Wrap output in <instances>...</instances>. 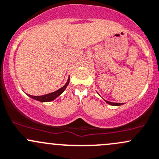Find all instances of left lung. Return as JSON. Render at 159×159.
Instances as JSON below:
<instances>
[{"label": "left lung", "instance_id": "1", "mask_svg": "<svg viewBox=\"0 0 159 159\" xmlns=\"http://www.w3.org/2000/svg\"><path fill=\"white\" fill-rule=\"evenodd\" d=\"M106 101L107 103H108V104L110 105H112V106H120V105L123 104V103H113V102H110L107 101Z\"/></svg>", "mask_w": 159, "mask_h": 159}]
</instances>
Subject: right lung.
Instances as JSON below:
<instances>
[{"label":"right lung","mask_w":159,"mask_h":159,"mask_svg":"<svg viewBox=\"0 0 159 159\" xmlns=\"http://www.w3.org/2000/svg\"><path fill=\"white\" fill-rule=\"evenodd\" d=\"M68 84H69V78H68V81L66 83V84L62 87V88H59V89L57 90V91H54V92H52L49 93H47V94L42 95V96H33V95L28 94V96L30 98H33V100H36V101H40V102H49L52 101L56 99V98H58L60 94H61L65 91V90L66 89L67 86H68Z\"/></svg>","instance_id":"add662e5"}]
</instances>
